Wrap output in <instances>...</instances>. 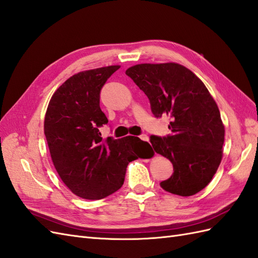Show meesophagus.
I'll return each mask as SVG.
<instances>
[{"label":"esophagus","instance_id":"34e87169","mask_svg":"<svg viewBox=\"0 0 258 258\" xmlns=\"http://www.w3.org/2000/svg\"><path fill=\"white\" fill-rule=\"evenodd\" d=\"M139 138L143 141H149V137L147 135H141V136H139Z\"/></svg>","mask_w":258,"mask_h":258}]
</instances>
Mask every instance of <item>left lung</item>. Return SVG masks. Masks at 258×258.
<instances>
[{
    "instance_id": "left-lung-1",
    "label": "left lung",
    "mask_w": 258,
    "mask_h": 258,
    "mask_svg": "<svg viewBox=\"0 0 258 258\" xmlns=\"http://www.w3.org/2000/svg\"><path fill=\"white\" fill-rule=\"evenodd\" d=\"M125 74L148 96L156 118L171 119V135L150 137L155 152L174 168L161 187L184 197L203 190L221 163L224 142V125L209 91L190 70L173 62L137 64Z\"/></svg>"
}]
</instances>
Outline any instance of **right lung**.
Segmentation results:
<instances>
[{
	"label": "right lung",
	"instance_id": "1",
	"mask_svg": "<svg viewBox=\"0 0 258 258\" xmlns=\"http://www.w3.org/2000/svg\"><path fill=\"white\" fill-rule=\"evenodd\" d=\"M119 66L83 71L68 79L50 99L45 117V136L60 178L77 196L97 200L123 184L130 162L149 159L138 137L103 140L99 127L108 122L100 109L102 87Z\"/></svg>",
	"mask_w": 258,
	"mask_h": 258
}]
</instances>
